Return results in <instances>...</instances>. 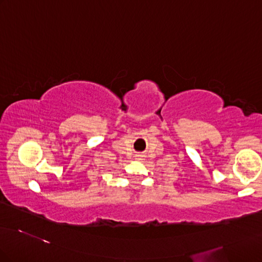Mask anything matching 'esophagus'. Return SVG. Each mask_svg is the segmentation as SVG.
I'll return each mask as SVG.
<instances>
[{"label":"esophagus","instance_id":"obj_1","mask_svg":"<svg viewBox=\"0 0 262 262\" xmlns=\"http://www.w3.org/2000/svg\"><path fill=\"white\" fill-rule=\"evenodd\" d=\"M141 157H142V156H137V158H139V159H140V158H141Z\"/></svg>","mask_w":262,"mask_h":262}]
</instances>
